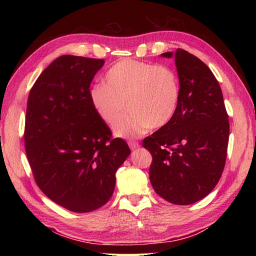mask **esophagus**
Segmentation results:
<instances>
[{"label": "esophagus", "mask_w": 256, "mask_h": 256, "mask_svg": "<svg viewBox=\"0 0 256 256\" xmlns=\"http://www.w3.org/2000/svg\"><path fill=\"white\" fill-rule=\"evenodd\" d=\"M128 146H130V148H131V150H135V148H138L140 143L136 142V140H131V142H128Z\"/></svg>", "instance_id": "1"}]
</instances>
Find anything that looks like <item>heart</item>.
I'll use <instances>...</instances> for the list:
<instances>
[{"label":"heart","mask_w":256,"mask_h":256,"mask_svg":"<svg viewBox=\"0 0 256 256\" xmlns=\"http://www.w3.org/2000/svg\"><path fill=\"white\" fill-rule=\"evenodd\" d=\"M179 94V80L172 68L122 59L108 70L104 84L92 86L89 98L98 116L110 126L126 108L128 112L114 133L118 138H133L150 128L165 126L176 112Z\"/></svg>","instance_id":"obj_1"}]
</instances>
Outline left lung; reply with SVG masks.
Returning <instances> with one entry per match:
<instances>
[{
  "label": "left lung",
  "instance_id": "left-lung-1",
  "mask_svg": "<svg viewBox=\"0 0 256 256\" xmlns=\"http://www.w3.org/2000/svg\"><path fill=\"white\" fill-rule=\"evenodd\" d=\"M174 56L180 84L176 112L144 138L143 146L153 157L150 180L155 192L168 202L186 206L208 196L220 180L230 125L220 84L209 67L182 48Z\"/></svg>",
  "mask_w": 256,
  "mask_h": 256
}]
</instances>
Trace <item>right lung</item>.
I'll use <instances>...</instances> for the list:
<instances>
[{"instance_id":"add662e5","label":"right lung","mask_w":256,"mask_h":256,"mask_svg":"<svg viewBox=\"0 0 256 256\" xmlns=\"http://www.w3.org/2000/svg\"><path fill=\"white\" fill-rule=\"evenodd\" d=\"M104 59L64 55L32 86L24 144L37 186L72 212L104 206L116 187V172L131 154L113 138L90 102V84Z\"/></svg>"}]
</instances>
